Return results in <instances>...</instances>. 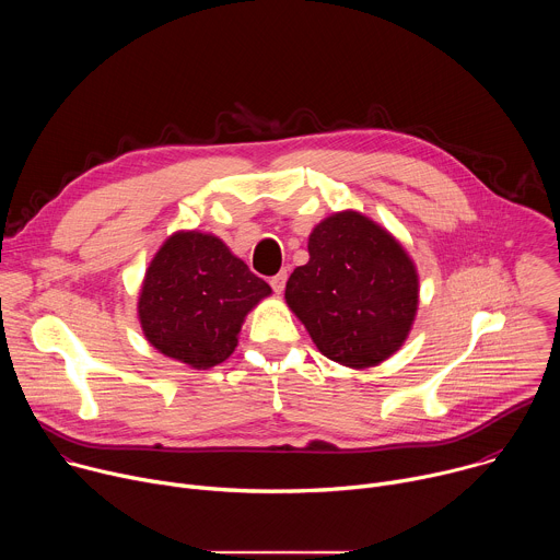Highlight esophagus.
<instances>
[{
    "mask_svg": "<svg viewBox=\"0 0 560 560\" xmlns=\"http://www.w3.org/2000/svg\"><path fill=\"white\" fill-rule=\"evenodd\" d=\"M285 279H288V275H285V272H279V275H275V277L270 279V285H272V290H275L277 294H281V292H283V288H285Z\"/></svg>",
    "mask_w": 560,
    "mask_h": 560,
    "instance_id": "34e87169",
    "label": "esophagus"
}]
</instances>
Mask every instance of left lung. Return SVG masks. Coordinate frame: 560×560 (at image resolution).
Wrapping results in <instances>:
<instances>
[{
	"instance_id": "left-lung-1",
	"label": "left lung",
	"mask_w": 560,
	"mask_h": 560,
	"mask_svg": "<svg viewBox=\"0 0 560 560\" xmlns=\"http://www.w3.org/2000/svg\"><path fill=\"white\" fill-rule=\"evenodd\" d=\"M307 253L285 303L316 350L352 370L401 350L419 310V272L404 244L363 212L341 210L312 228Z\"/></svg>"
}]
</instances>
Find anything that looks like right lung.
Segmentation results:
<instances>
[{"label":"right lung","instance_id":"obj_1","mask_svg":"<svg viewBox=\"0 0 560 560\" xmlns=\"http://www.w3.org/2000/svg\"><path fill=\"white\" fill-rule=\"evenodd\" d=\"M272 288L212 232L177 230L145 268L137 318L145 341L192 370L223 363Z\"/></svg>","mask_w":560,"mask_h":560}]
</instances>
